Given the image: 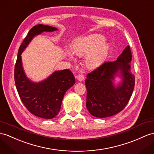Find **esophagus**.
Masks as SVG:
<instances>
[{
    "label": "esophagus",
    "instance_id": "esophagus-1",
    "mask_svg": "<svg viewBox=\"0 0 154 154\" xmlns=\"http://www.w3.org/2000/svg\"><path fill=\"white\" fill-rule=\"evenodd\" d=\"M76 78L77 79L78 81H82L84 80L85 77H84V75H82V74H79V75H77Z\"/></svg>",
    "mask_w": 154,
    "mask_h": 154
}]
</instances>
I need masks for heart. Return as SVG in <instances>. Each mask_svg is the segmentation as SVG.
<instances>
[{"mask_svg":"<svg viewBox=\"0 0 154 154\" xmlns=\"http://www.w3.org/2000/svg\"><path fill=\"white\" fill-rule=\"evenodd\" d=\"M105 38L100 34H91L77 39L73 43V53L77 57L85 58V65L88 68H97L103 64L107 56L109 46ZM68 56L73 58L72 54L68 52Z\"/></svg>","mask_w":154,"mask_h":154,"instance_id":"b5f03b06","label":"heart"}]
</instances>
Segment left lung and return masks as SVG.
<instances>
[{
    "instance_id": "left-lung-1",
    "label": "left lung",
    "mask_w": 154,
    "mask_h": 154,
    "mask_svg": "<svg viewBox=\"0 0 154 154\" xmlns=\"http://www.w3.org/2000/svg\"><path fill=\"white\" fill-rule=\"evenodd\" d=\"M132 55L129 46L114 62L103 63L86 76V109L94 116L106 118L120 112L128 103L135 86L130 72ZM120 75L122 82L115 87L113 80Z\"/></svg>"
}]
</instances>
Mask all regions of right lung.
Wrapping results in <instances>:
<instances>
[{"label": "right lung", "mask_w": 154, "mask_h": 154, "mask_svg": "<svg viewBox=\"0 0 154 154\" xmlns=\"http://www.w3.org/2000/svg\"><path fill=\"white\" fill-rule=\"evenodd\" d=\"M57 30L41 24L33 26L19 47L15 65V83L21 101L30 113L45 119H52L58 115L66 92L75 84V79L73 73L66 69L55 71L41 82L31 81L23 69L21 54L34 36Z\"/></svg>", "instance_id": "right-lung-1"}]
</instances>
